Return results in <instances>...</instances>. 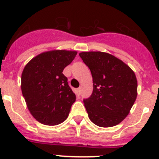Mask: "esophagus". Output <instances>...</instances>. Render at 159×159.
<instances>
[{"instance_id": "34e87169", "label": "esophagus", "mask_w": 159, "mask_h": 159, "mask_svg": "<svg viewBox=\"0 0 159 159\" xmlns=\"http://www.w3.org/2000/svg\"><path fill=\"white\" fill-rule=\"evenodd\" d=\"M81 88H78V89H77V94H78V95H81Z\"/></svg>"}]
</instances>
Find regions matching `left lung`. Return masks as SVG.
<instances>
[{
	"mask_svg": "<svg viewBox=\"0 0 159 159\" xmlns=\"http://www.w3.org/2000/svg\"><path fill=\"white\" fill-rule=\"evenodd\" d=\"M79 56L90 69L93 81L92 95L83 99L90 120L102 127L117 125L128 115L136 100L134 72L109 53L82 52Z\"/></svg>",
	"mask_w": 159,
	"mask_h": 159,
	"instance_id": "1",
	"label": "left lung"
}]
</instances>
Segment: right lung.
Listing matches in <instances>:
<instances>
[{"instance_id":"obj_1","label":"right lung","mask_w":159,"mask_h":159,"mask_svg":"<svg viewBox=\"0 0 159 159\" xmlns=\"http://www.w3.org/2000/svg\"><path fill=\"white\" fill-rule=\"evenodd\" d=\"M76 51L53 50L31 60L21 75V92L31 114L46 125H57L68 116L76 95L63 70Z\"/></svg>"}]
</instances>
